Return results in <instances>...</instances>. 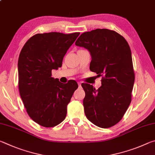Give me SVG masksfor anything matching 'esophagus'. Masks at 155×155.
<instances>
[{"label":"esophagus","mask_w":155,"mask_h":155,"mask_svg":"<svg viewBox=\"0 0 155 155\" xmlns=\"http://www.w3.org/2000/svg\"><path fill=\"white\" fill-rule=\"evenodd\" d=\"M78 86H79V87H81V82H78Z\"/></svg>","instance_id":"34e87169"}]
</instances>
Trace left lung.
I'll use <instances>...</instances> for the list:
<instances>
[{
	"label": "left lung",
	"instance_id": "left-lung-1",
	"mask_svg": "<svg viewBox=\"0 0 155 155\" xmlns=\"http://www.w3.org/2000/svg\"><path fill=\"white\" fill-rule=\"evenodd\" d=\"M75 44L90 51V69L102 77L98 90L81 85L86 117L97 127H111L122 120L131 102L135 73L129 45L120 34L107 28L83 33Z\"/></svg>",
	"mask_w": 155,
	"mask_h": 155
}]
</instances>
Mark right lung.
Returning a JSON list of instances; mask_svg holds the SVG:
<instances>
[{
    "instance_id": "obj_1",
    "label": "right lung",
    "mask_w": 155,
    "mask_h": 155,
    "mask_svg": "<svg viewBox=\"0 0 155 155\" xmlns=\"http://www.w3.org/2000/svg\"><path fill=\"white\" fill-rule=\"evenodd\" d=\"M80 33H38L28 39L18 59V87L28 115L46 128L63 122L78 84L61 83L52 70L61 67L63 58Z\"/></svg>"
}]
</instances>
